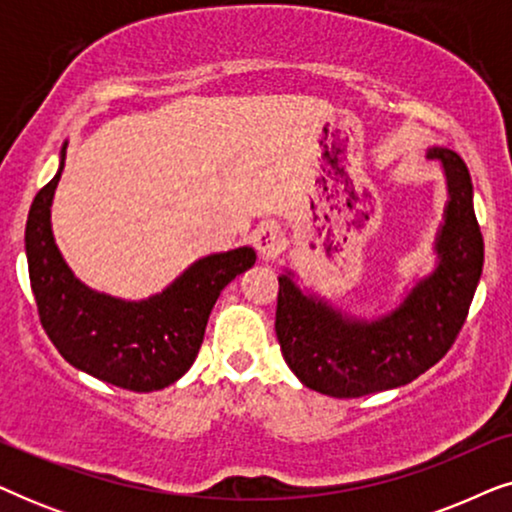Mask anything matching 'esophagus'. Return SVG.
Wrapping results in <instances>:
<instances>
[{
    "label": "esophagus",
    "instance_id": "esophagus-1",
    "mask_svg": "<svg viewBox=\"0 0 512 512\" xmlns=\"http://www.w3.org/2000/svg\"><path fill=\"white\" fill-rule=\"evenodd\" d=\"M254 244L258 254H261L265 261H270V258H275L284 251V235L277 223H263V226L256 228Z\"/></svg>",
    "mask_w": 512,
    "mask_h": 512
}]
</instances>
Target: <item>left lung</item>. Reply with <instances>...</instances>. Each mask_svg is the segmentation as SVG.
I'll use <instances>...</instances> for the list:
<instances>
[{"label":"left lung","mask_w":512,"mask_h":512,"mask_svg":"<svg viewBox=\"0 0 512 512\" xmlns=\"http://www.w3.org/2000/svg\"><path fill=\"white\" fill-rule=\"evenodd\" d=\"M445 165L450 202L436 249L440 263L405 303L377 321L342 317L279 277L275 331L284 361L305 387L333 398H359L403 387L450 352L478 289L485 242L473 212V184L464 160L431 149Z\"/></svg>","instance_id":"8db88e82"}]
</instances>
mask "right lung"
Returning <instances> with one entry per match:
<instances>
[{"label": "right lung", "mask_w": 512, "mask_h": 512, "mask_svg": "<svg viewBox=\"0 0 512 512\" xmlns=\"http://www.w3.org/2000/svg\"><path fill=\"white\" fill-rule=\"evenodd\" d=\"M62 167L65 163L37 193L25 226L27 268L41 326L62 359L97 380L130 391L170 387L193 366L219 293L256 263L254 249L202 258L163 293L139 303L90 291L72 275L53 242L51 202Z\"/></svg>", "instance_id": "right-lung-1"}]
</instances>
